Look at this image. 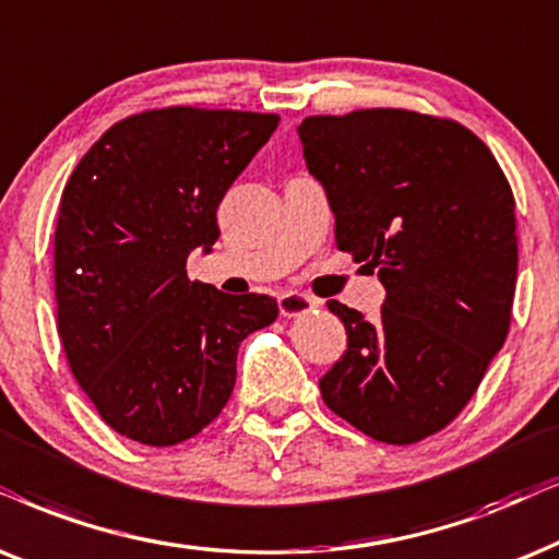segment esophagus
I'll return each instance as SVG.
<instances>
[{"instance_id":"esophagus-1","label":"esophagus","mask_w":559,"mask_h":559,"mask_svg":"<svg viewBox=\"0 0 559 559\" xmlns=\"http://www.w3.org/2000/svg\"><path fill=\"white\" fill-rule=\"evenodd\" d=\"M277 306H280V313L282 316L295 318V316L310 313V310H313L318 302L313 300V297H308V295H302V293H285V295H280Z\"/></svg>"}]
</instances>
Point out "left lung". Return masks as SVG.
Returning <instances> with one entry per match:
<instances>
[{"label":"left lung","instance_id":"1","mask_svg":"<svg viewBox=\"0 0 559 559\" xmlns=\"http://www.w3.org/2000/svg\"><path fill=\"white\" fill-rule=\"evenodd\" d=\"M297 135L336 215V246L388 293L374 323L329 300L349 349L321 377L323 401L377 441H421L460 416L509 333V179L473 130L433 115H313Z\"/></svg>","mask_w":559,"mask_h":559}]
</instances>
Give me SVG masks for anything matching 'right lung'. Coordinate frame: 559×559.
Returning a JSON list of instances; mask_svg holds the SVG:
<instances>
[{
	"label": "right lung",
	"instance_id": "right-lung-1",
	"mask_svg": "<svg viewBox=\"0 0 559 559\" xmlns=\"http://www.w3.org/2000/svg\"><path fill=\"white\" fill-rule=\"evenodd\" d=\"M277 115L164 107L115 122L61 194L58 336L103 421L148 447L192 439L226 408L238 346L274 323L266 295L187 277L217 241V205Z\"/></svg>",
	"mask_w": 559,
	"mask_h": 559
}]
</instances>
